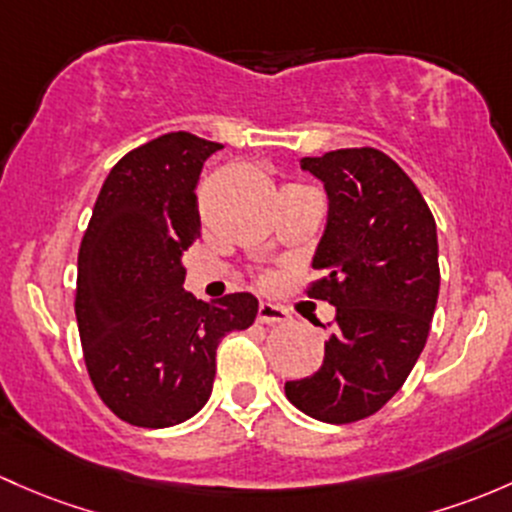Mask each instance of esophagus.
Masks as SVG:
<instances>
[{"instance_id":"esophagus-1","label":"esophagus","mask_w":512,"mask_h":512,"mask_svg":"<svg viewBox=\"0 0 512 512\" xmlns=\"http://www.w3.org/2000/svg\"><path fill=\"white\" fill-rule=\"evenodd\" d=\"M257 321H260V324H267V326L284 324V321H289V314H287V309H282V306L270 304V301H262L260 309H257Z\"/></svg>"}]
</instances>
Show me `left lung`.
I'll return each mask as SVG.
<instances>
[{
	"label": "left lung",
	"instance_id": "1",
	"mask_svg": "<svg viewBox=\"0 0 512 512\" xmlns=\"http://www.w3.org/2000/svg\"><path fill=\"white\" fill-rule=\"evenodd\" d=\"M328 218L309 297L336 306L324 363L289 380L287 400L328 424L370 417L405 385L439 297L437 223L410 176L373 147L304 157Z\"/></svg>",
	"mask_w": 512,
	"mask_h": 512
}]
</instances>
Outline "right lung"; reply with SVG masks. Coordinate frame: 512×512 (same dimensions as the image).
<instances>
[{"label":"right lung","instance_id":"1","mask_svg":"<svg viewBox=\"0 0 512 512\" xmlns=\"http://www.w3.org/2000/svg\"><path fill=\"white\" fill-rule=\"evenodd\" d=\"M218 142L169 132L132 149L100 188L78 252L75 319L88 375L122 422L164 429L208 402L225 333L252 326L247 292L198 301L181 257L201 235L196 186Z\"/></svg>","mask_w":512,"mask_h":512}]
</instances>
